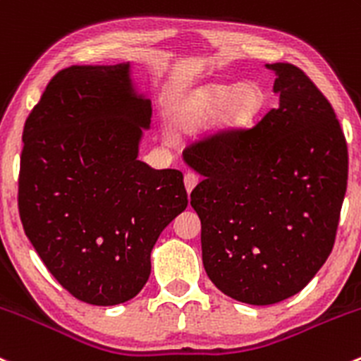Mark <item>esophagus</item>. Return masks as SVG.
Here are the masks:
<instances>
[{"label":"esophagus","instance_id":"esophagus-1","mask_svg":"<svg viewBox=\"0 0 361 361\" xmlns=\"http://www.w3.org/2000/svg\"><path fill=\"white\" fill-rule=\"evenodd\" d=\"M197 183H199V176H197L195 173H190V171L185 173V188H187L188 193L193 190V187H195Z\"/></svg>","mask_w":361,"mask_h":361}]
</instances>
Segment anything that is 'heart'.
Listing matches in <instances>:
<instances>
[{
	"label": "heart",
	"instance_id": "heart-1",
	"mask_svg": "<svg viewBox=\"0 0 361 361\" xmlns=\"http://www.w3.org/2000/svg\"><path fill=\"white\" fill-rule=\"evenodd\" d=\"M264 91L254 82L237 88L209 85L193 93L178 111L176 121L183 130L195 131L218 116L219 126L226 131H240L257 119L264 107Z\"/></svg>",
	"mask_w": 361,
	"mask_h": 361
}]
</instances>
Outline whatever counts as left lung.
<instances>
[{
    "label": "left lung",
    "mask_w": 361,
    "mask_h": 361,
    "mask_svg": "<svg viewBox=\"0 0 361 361\" xmlns=\"http://www.w3.org/2000/svg\"><path fill=\"white\" fill-rule=\"evenodd\" d=\"M268 69L279 107L183 152L204 176L190 204L202 223L206 273L226 295L256 306L298 294L324 267L348 185L346 136L332 105L299 67Z\"/></svg>",
    "instance_id": "obj_1"
}]
</instances>
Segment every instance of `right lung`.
Instances as JSON below:
<instances>
[{"instance_id": "add662e5", "label": "right lung", "mask_w": 361, "mask_h": 361, "mask_svg": "<svg viewBox=\"0 0 361 361\" xmlns=\"http://www.w3.org/2000/svg\"><path fill=\"white\" fill-rule=\"evenodd\" d=\"M130 66L56 72L24 126L18 214L56 282L79 301L112 306L150 275L161 231L187 207L183 173L138 161L149 100Z\"/></svg>"}]
</instances>
